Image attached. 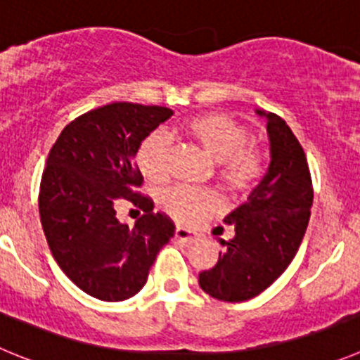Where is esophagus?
<instances>
[{
    "label": "esophagus",
    "mask_w": 360,
    "mask_h": 360,
    "mask_svg": "<svg viewBox=\"0 0 360 360\" xmlns=\"http://www.w3.org/2000/svg\"><path fill=\"white\" fill-rule=\"evenodd\" d=\"M176 240L184 242V244H192V242L197 240V233L193 229H188L184 226H177L176 228Z\"/></svg>",
    "instance_id": "34e87169"
}]
</instances>
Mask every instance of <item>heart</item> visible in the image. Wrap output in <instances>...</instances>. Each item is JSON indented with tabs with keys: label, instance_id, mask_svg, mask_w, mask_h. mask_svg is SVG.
Here are the masks:
<instances>
[{
	"label": "heart",
	"instance_id": "obj_1",
	"mask_svg": "<svg viewBox=\"0 0 360 360\" xmlns=\"http://www.w3.org/2000/svg\"><path fill=\"white\" fill-rule=\"evenodd\" d=\"M181 132L215 161L219 179L229 192H249L264 176V154L248 143L249 132L229 116L217 112L197 115L184 122ZM136 163L145 179L163 183L168 177L167 138L160 132L147 136L136 152ZM161 202L174 219L184 224H197L219 208L217 193L199 188L168 190Z\"/></svg>",
	"mask_w": 360,
	"mask_h": 360
}]
</instances>
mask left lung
Listing matches in <instances>:
<instances>
[{"instance_id":"obj_1","label":"left lung","mask_w":360,"mask_h":360,"mask_svg":"<svg viewBox=\"0 0 360 360\" xmlns=\"http://www.w3.org/2000/svg\"><path fill=\"white\" fill-rule=\"evenodd\" d=\"M267 120L271 163L248 202L224 219L235 228L231 240L210 271L199 274L200 289L220 301H248L273 285L296 257L305 236L314 190L309 163L285 120L257 109Z\"/></svg>"}]
</instances>
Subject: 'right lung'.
<instances>
[{"instance_id":"add662e5","label":"right lung","mask_w":360,"mask_h":360,"mask_svg":"<svg viewBox=\"0 0 360 360\" xmlns=\"http://www.w3.org/2000/svg\"><path fill=\"white\" fill-rule=\"evenodd\" d=\"M174 115L160 105L115 102L63 129L39 190V215L55 262L89 296L124 301L143 289L148 269L176 226L138 195L143 177L134 158L141 141ZM120 198L146 213L134 229L115 219Z\"/></svg>"}]
</instances>
